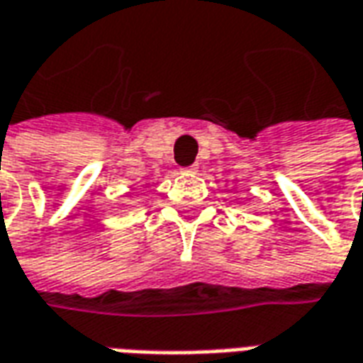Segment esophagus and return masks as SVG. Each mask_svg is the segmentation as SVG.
Instances as JSON below:
<instances>
[{
    "label": "esophagus",
    "instance_id": "1",
    "mask_svg": "<svg viewBox=\"0 0 363 363\" xmlns=\"http://www.w3.org/2000/svg\"><path fill=\"white\" fill-rule=\"evenodd\" d=\"M198 167L196 165H192V167H186V169H182V173H194L196 171Z\"/></svg>",
    "mask_w": 363,
    "mask_h": 363
}]
</instances>
